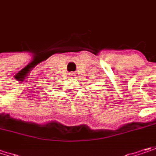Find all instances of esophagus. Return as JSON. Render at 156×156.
<instances>
[{"instance_id":"esophagus-1","label":"esophagus","mask_w":156,"mask_h":156,"mask_svg":"<svg viewBox=\"0 0 156 156\" xmlns=\"http://www.w3.org/2000/svg\"><path fill=\"white\" fill-rule=\"evenodd\" d=\"M69 75H71V76H74V72H71Z\"/></svg>"}]
</instances>
